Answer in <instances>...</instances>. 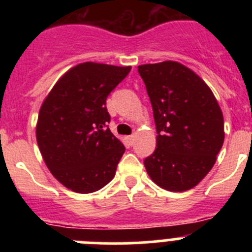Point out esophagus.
I'll use <instances>...</instances> for the list:
<instances>
[{
	"label": "esophagus",
	"instance_id": "esophagus-1",
	"mask_svg": "<svg viewBox=\"0 0 252 252\" xmlns=\"http://www.w3.org/2000/svg\"><path fill=\"white\" fill-rule=\"evenodd\" d=\"M126 140H128V142H129V145H133L134 144V141H135V135H130V136H128V138H126Z\"/></svg>",
	"mask_w": 252,
	"mask_h": 252
}]
</instances>
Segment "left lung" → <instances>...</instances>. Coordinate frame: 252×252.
<instances>
[{"mask_svg": "<svg viewBox=\"0 0 252 252\" xmlns=\"http://www.w3.org/2000/svg\"><path fill=\"white\" fill-rule=\"evenodd\" d=\"M138 72L157 130L156 150L144 161L147 174L168 191L192 189L212 169L222 149V110L207 84L182 63L142 64Z\"/></svg>", "mask_w": 252, "mask_h": 252, "instance_id": "8db88e82", "label": "left lung"}]
</instances>
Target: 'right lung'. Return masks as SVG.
<instances>
[{
	"label": "right lung",
	"mask_w": 252,
	"mask_h": 252,
	"mask_svg": "<svg viewBox=\"0 0 252 252\" xmlns=\"http://www.w3.org/2000/svg\"><path fill=\"white\" fill-rule=\"evenodd\" d=\"M130 69L80 63L58 79L42 102L36 141L47 168L67 189L89 194L114 178L126 147L108 128L106 98Z\"/></svg>",
	"instance_id": "add662e5"
}]
</instances>
